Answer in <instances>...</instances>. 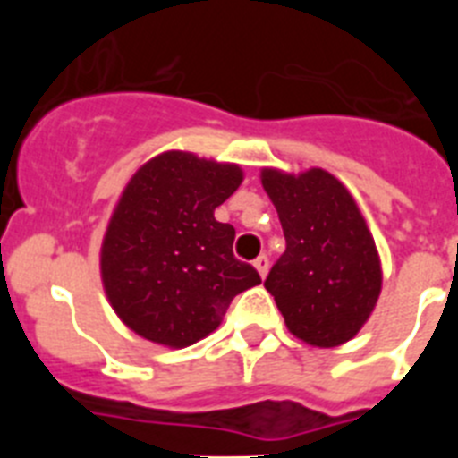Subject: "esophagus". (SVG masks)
<instances>
[{
	"label": "esophagus",
	"mask_w": 458,
	"mask_h": 458,
	"mask_svg": "<svg viewBox=\"0 0 458 458\" xmlns=\"http://www.w3.org/2000/svg\"><path fill=\"white\" fill-rule=\"evenodd\" d=\"M268 257H266V254H261V257H257L254 259V268H257V273L261 275V277H266V275H268Z\"/></svg>",
	"instance_id": "34e87169"
}]
</instances>
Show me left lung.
<instances>
[{
	"label": "left lung",
	"instance_id": "obj_1",
	"mask_svg": "<svg viewBox=\"0 0 458 458\" xmlns=\"http://www.w3.org/2000/svg\"><path fill=\"white\" fill-rule=\"evenodd\" d=\"M286 250L266 277L289 333L333 349L362 330L378 302L383 270L374 236L353 194L333 174L261 169Z\"/></svg>",
	"mask_w": 458,
	"mask_h": 458
}]
</instances>
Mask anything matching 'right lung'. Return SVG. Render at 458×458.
I'll return each instance as SVG.
<instances>
[{
	"label": "right lung",
	"mask_w": 458,
	"mask_h": 458,
	"mask_svg": "<svg viewBox=\"0 0 458 458\" xmlns=\"http://www.w3.org/2000/svg\"><path fill=\"white\" fill-rule=\"evenodd\" d=\"M242 169L188 151L141 165L121 192L100 248L109 305L132 333L185 349L222 323L233 295L261 284L233 257L232 225L216 220Z\"/></svg>",
	"instance_id": "right-lung-1"
}]
</instances>
